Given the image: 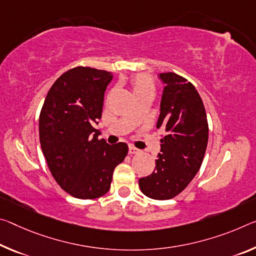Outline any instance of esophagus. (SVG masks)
I'll use <instances>...</instances> for the list:
<instances>
[{
  "mask_svg": "<svg viewBox=\"0 0 256 256\" xmlns=\"http://www.w3.org/2000/svg\"><path fill=\"white\" fill-rule=\"evenodd\" d=\"M139 152H140V150L138 149V148H136V147H133V146H130V147H128V154H130V155H136V154H138Z\"/></svg>",
  "mask_w": 256,
  "mask_h": 256,
  "instance_id": "obj_1",
  "label": "esophagus"
}]
</instances>
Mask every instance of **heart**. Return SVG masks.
I'll list each match as a JSON object with an SVG mask.
<instances>
[{
    "mask_svg": "<svg viewBox=\"0 0 256 256\" xmlns=\"http://www.w3.org/2000/svg\"><path fill=\"white\" fill-rule=\"evenodd\" d=\"M131 85L134 92V96L141 94V93H154L155 91V82L150 75L138 74L132 77Z\"/></svg>",
    "mask_w": 256,
    "mask_h": 256,
    "instance_id": "obj_1",
    "label": "heart"
}]
</instances>
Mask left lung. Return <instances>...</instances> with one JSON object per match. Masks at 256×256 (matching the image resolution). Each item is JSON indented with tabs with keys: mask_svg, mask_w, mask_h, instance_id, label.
Listing matches in <instances>:
<instances>
[{
	"mask_svg": "<svg viewBox=\"0 0 256 256\" xmlns=\"http://www.w3.org/2000/svg\"><path fill=\"white\" fill-rule=\"evenodd\" d=\"M165 88L157 128H163L160 152L150 176L139 186L146 196L165 200L176 197L196 176L208 141V123L204 104L196 88L176 72H162Z\"/></svg>",
	"mask_w": 256,
	"mask_h": 256,
	"instance_id": "left-lung-1",
	"label": "left lung"
}]
</instances>
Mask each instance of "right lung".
I'll return each mask as SVG.
<instances>
[{
	"instance_id": "add662e5",
	"label": "right lung",
	"mask_w": 256,
	"mask_h": 256,
	"mask_svg": "<svg viewBox=\"0 0 256 256\" xmlns=\"http://www.w3.org/2000/svg\"><path fill=\"white\" fill-rule=\"evenodd\" d=\"M112 74L91 67L67 70L52 85L40 109V142L48 170L64 192L94 200L110 189L114 170L128 147L99 140L94 126Z\"/></svg>"
}]
</instances>
